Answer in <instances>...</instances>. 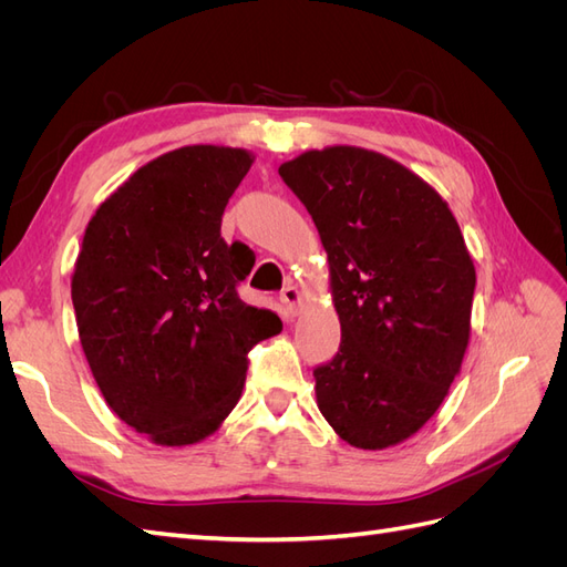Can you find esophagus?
Wrapping results in <instances>:
<instances>
[{"label":"esophagus","mask_w":567,"mask_h":567,"mask_svg":"<svg viewBox=\"0 0 567 567\" xmlns=\"http://www.w3.org/2000/svg\"><path fill=\"white\" fill-rule=\"evenodd\" d=\"M281 302L288 307L290 312H296L298 310V305H300V300H302V296H300V290L296 288V286H286L284 290H281Z\"/></svg>","instance_id":"obj_1"}]
</instances>
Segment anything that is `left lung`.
Here are the masks:
<instances>
[{
    "label": "left lung",
    "mask_w": 567,
    "mask_h": 567,
    "mask_svg": "<svg viewBox=\"0 0 567 567\" xmlns=\"http://www.w3.org/2000/svg\"><path fill=\"white\" fill-rule=\"evenodd\" d=\"M329 255L340 348L315 369L317 404L359 450L421 431L461 371L475 267L447 203L398 161L357 146L279 167Z\"/></svg>",
    "instance_id": "obj_1"
}]
</instances>
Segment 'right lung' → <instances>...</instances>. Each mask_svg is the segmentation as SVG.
<instances>
[{"mask_svg":"<svg viewBox=\"0 0 567 567\" xmlns=\"http://www.w3.org/2000/svg\"><path fill=\"white\" fill-rule=\"evenodd\" d=\"M250 165L244 148L169 151L84 229L71 284L84 357L120 421L163 447L217 431L241 398L248 352L284 326L238 298L255 260L219 234Z\"/></svg>","mask_w":567,"mask_h":567,"instance_id":"add662e5","label":"right lung"}]
</instances>
